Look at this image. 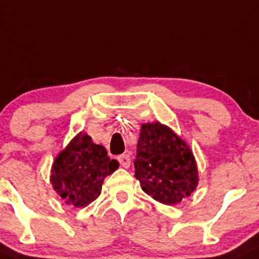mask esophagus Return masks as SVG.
I'll use <instances>...</instances> for the list:
<instances>
[{"instance_id":"esophagus-1","label":"esophagus","mask_w":259,"mask_h":259,"mask_svg":"<svg viewBox=\"0 0 259 259\" xmlns=\"http://www.w3.org/2000/svg\"><path fill=\"white\" fill-rule=\"evenodd\" d=\"M118 160H119V162H120V165L124 168H127L130 166V157H129V155H127V154L120 155V156L118 157Z\"/></svg>"}]
</instances>
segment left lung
Segmentation results:
<instances>
[{
    "mask_svg": "<svg viewBox=\"0 0 259 259\" xmlns=\"http://www.w3.org/2000/svg\"><path fill=\"white\" fill-rule=\"evenodd\" d=\"M143 191L164 205H176L198 185L197 164L186 141L159 121L141 125L134 160Z\"/></svg>",
    "mask_w": 259,
    "mask_h": 259,
    "instance_id": "1",
    "label": "left lung"
}]
</instances>
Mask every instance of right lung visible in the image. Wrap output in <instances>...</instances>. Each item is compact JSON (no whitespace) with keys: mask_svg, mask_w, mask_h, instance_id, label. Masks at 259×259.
<instances>
[{"mask_svg":"<svg viewBox=\"0 0 259 259\" xmlns=\"http://www.w3.org/2000/svg\"><path fill=\"white\" fill-rule=\"evenodd\" d=\"M118 167L119 162L108 156L104 146L80 132L54 159L51 184L67 205L81 208L100 195L104 179Z\"/></svg>","mask_w":259,"mask_h":259,"instance_id":"obj_1","label":"right lung"}]
</instances>
